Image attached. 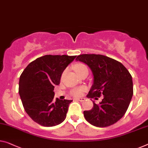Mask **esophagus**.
<instances>
[{"label": "esophagus", "mask_w": 148, "mask_h": 148, "mask_svg": "<svg viewBox=\"0 0 148 148\" xmlns=\"http://www.w3.org/2000/svg\"><path fill=\"white\" fill-rule=\"evenodd\" d=\"M76 100H78V101H80V102H84L86 100L85 98H76L75 99Z\"/></svg>", "instance_id": "34e87169"}]
</instances>
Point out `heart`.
Here are the masks:
<instances>
[{"label":"heart","instance_id":"b5f03b06","mask_svg":"<svg viewBox=\"0 0 148 148\" xmlns=\"http://www.w3.org/2000/svg\"><path fill=\"white\" fill-rule=\"evenodd\" d=\"M74 70L77 73V74L79 76V75L81 74L82 73H83L84 72L88 71V68L84 64H83L78 63V64H76L74 66ZM82 90L83 88H76V89L72 90V94L74 96H80L82 93Z\"/></svg>","mask_w":148,"mask_h":148}]
</instances>
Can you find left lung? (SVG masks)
Returning <instances> with one entry per match:
<instances>
[{"instance_id":"left-lung-1","label":"left lung","mask_w":148,"mask_h":148,"mask_svg":"<svg viewBox=\"0 0 148 148\" xmlns=\"http://www.w3.org/2000/svg\"><path fill=\"white\" fill-rule=\"evenodd\" d=\"M76 60L88 65L93 74L87 97L103 96L100 104L93 102L92 110L84 111L86 120L96 127L115 123L125 114L133 96L131 74L120 62L103 55L81 54Z\"/></svg>"}]
</instances>
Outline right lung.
<instances>
[{"instance_id":"1","label":"right lung","mask_w":148,"mask_h":148,"mask_svg":"<svg viewBox=\"0 0 148 148\" xmlns=\"http://www.w3.org/2000/svg\"><path fill=\"white\" fill-rule=\"evenodd\" d=\"M76 56L45 55L32 61L20 76L18 93L32 120L46 127L60 124L66 117L72 100H54V86L64 70Z\"/></svg>"}]
</instances>
